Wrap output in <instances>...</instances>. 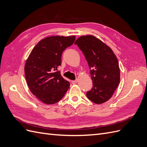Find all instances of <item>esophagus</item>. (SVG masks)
<instances>
[{"mask_svg": "<svg viewBox=\"0 0 147 147\" xmlns=\"http://www.w3.org/2000/svg\"><path fill=\"white\" fill-rule=\"evenodd\" d=\"M77 82H78V80H74V81H72V84H76Z\"/></svg>", "mask_w": 147, "mask_h": 147, "instance_id": "1", "label": "esophagus"}]
</instances>
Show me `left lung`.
<instances>
[{
  "mask_svg": "<svg viewBox=\"0 0 147 147\" xmlns=\"http://www.w3.org/2000/svg\"><path fill=\"white\" fill-rule=\"evenodd\" d=\"M75 44L82 51L90 68L93 86L86 96L96 104L104 103L112 97L120 82L117 57L112 49L94 35H83Z\"/></svg>",
  "mask_w": 147,
  "mask_h": 147,
  "instance_id": "8db88e82",
  "label": "left lung"
}]
</instances>
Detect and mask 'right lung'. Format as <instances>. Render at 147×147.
Returning a JSON list of instances; mask_svg holds the SVG:
<instances>
[{"label": "right lung", "mask_w": 147, "mask_h": 147, "mask_svg": "<svg viewBox=\"0 0 147 147\" xmlns=\"http://www.w3.org/2000/svg\"><path fill=\"white\" fill-rule=\"evenodd\" d=\"M75 36L53 35L41 40L26 61L25 77L30 91L46 104L59 101L67 91L70 83L57 70L62 53L71 46Z\"/></svg>", "instance_id": "obj_1"}]
</instances>
